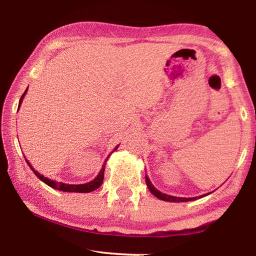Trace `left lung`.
Masks as SVG:
<instances>
[{"instance_id": "1", "label": "left lung", "mask_w": 256, "mask_h": 256, "mask_svg": "<svg viewBox=\"0 0 256 256\" xmlns=\"http://www.w3.org/2000/svg\"><path fill=\"white\" fill-rule=\"evenodd\" d=\"M146 186H148V188L151 193L154 194V196L156 198H160V200L162 201H168V202H188V201H194L196 200V198H201L203 196H209L210 193L208 194H204V196H196V198H178V196H168V194H164V193H162L160 190H158L157 188H154V186L152 185V183H151L149 177L146 176Z\"/></svg>"}]
</instances>
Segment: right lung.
<instances>
[{
  "label": "right lung",
  "mask_w": 256,
  "mask_h": 256,
  "mask_svg": "<svg viewBox=\"0 0 256 256\" xmlns=\"http://www.w3.org/2000/svg\"><path fill=\"white\" fill-rule=\"evenodd\" d=\"M28 90V89H27ZM27 90L24 92L22 96H21L20 98V102H19V107L21 105V102H22L24 98V94L26 92H27ZM118 148V146H116V148L112 150L115 151L116 149ZM26 159V158H24ZM26 162H27V164H29V167L32 168V170L34 172V174L36 175L38 178H40L42 182H44L45 184H47L48 186H50V188H53L55 190H63V192H76V193H89V192H92V190H97L99 186H100L102 184V180H104V172H105V164H106V162L107 160H105V162H104L100 172H99V174L97 175V177L94 180H92V182H89V183H86V184H79V185H73V184H66V183H62V182H55V180H52L50 178H47V177H44L42 175H40V172H38L37 170H34L32 164H30V162H28L27 159H26Z\"/></svg>",
  "instance_id": "right-lung-1"
}]
</instances>
